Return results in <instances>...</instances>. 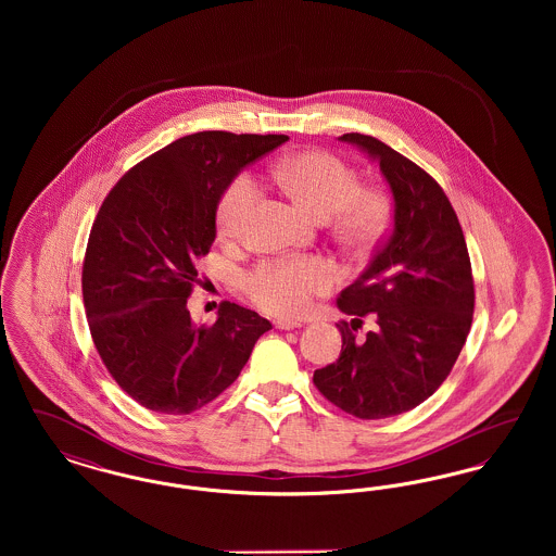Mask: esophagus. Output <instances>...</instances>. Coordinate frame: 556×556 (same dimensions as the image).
<instances>
[{"label":"esophagus","instance_id":"obj_1","mask_svg":"<svg viewBox=\"0 0 556 556\" xmlns=\"http://www.w3.org/2000/svg\"><path fill=\"white\" fill-rule=\"evenodd\" d=\"M275 327H277V329H283V331H290V329L302 327V323H300V320H293V318H277V320H275Z\"/></svg>","mask_w":556,"mask_h":556}]
</instances>
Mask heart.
Here are the masks:
<instances>
[{
    "mask_svg": "<svg viewBox=\"0 0 556 556\" xmlns=\"http://www.w3.org/2000/svg\"><path fill=\"white\" fill-rule=\"evenodd\" d=\"M275 181L295 202L320 220L340 212L338 231L352 245H367L386 223V202L372 191H361L358 175L344 160L327 152H302L273 168ZM261 200L254 175L241 173L225 189L216 223L225 238H236ZM333 268L318 258H283L258 266L245 277L250 298L273 315H302L315 295L331 290Z\"/></svg>",
    "mask_w": 556,
    "mask_h": 556,
    "instance_id": "1",
    "label": "heart"
}]
</instances>
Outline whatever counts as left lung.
Listing matches in <instances>:
<instances>
[{"mask_svg": "<svg viewBox=\"0 0 556 556\" xmlns=\"http://www.w3.org/2000/svg\"><path fill=\"white\" fill-rule=\"evenodd\" d=\"M379 166L394 200L392 233L338 295L342 354L315 370L323 396L358 419H388L419 406L448 377L473 320V277L463 229L444 189L383 141L345 132ZM372 314L365 341L351 329Z\"/></svg>", "mask_w": 556, "mask_h": 556, "instance_id": "1", "label": "left lung"}]
</instances>
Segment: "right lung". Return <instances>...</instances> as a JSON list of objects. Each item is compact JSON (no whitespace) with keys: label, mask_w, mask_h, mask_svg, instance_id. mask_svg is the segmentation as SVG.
I'll return each mask as SVG.
<instances>
[{"label":"right lung","mask_w":556,"mask_h":556,"mask_svg":"<svg viewBox=\"0 0 556 556\" xmlns=\"http://www.w3.org/2000/svg\"><path fill=\"white\" fill-rule=\"evenodd\" d=\"M286 135L200 131L139 162L108 193L83 263L89 331L116 383L141 406L189 415L225 392L273 325L223 302L212 327L187 308L195 263L239 173Z\"/></svg>","instance_id":"obj_1"}]
</instances>
